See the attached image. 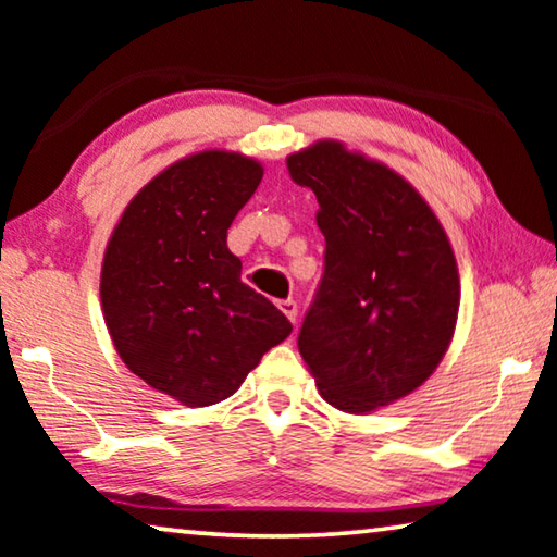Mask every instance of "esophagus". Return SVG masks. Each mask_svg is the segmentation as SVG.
<instances>
[{"label": "esophagus", "instance_id": "obj_1", "mask_svg": "<svg viewBox=\"0 0 557 557\" xmlns=\"http://www.w3.org/2000/svg\"><path fill=\"white\" fill-rule=\"evenodd\" d=\"M280 310L289 318V323H295V320H297V302L295 300H289V297H287V300H282Z\"/></svg>", "mask_w": 557, "mask_h": 557}]
</instances>
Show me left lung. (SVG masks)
Segmentation results:
<instances>
[{"label": "left lung", "mask_w": 557, "mask_h": 557, "mask_svg": "<svg viewBox=\"0 0 557 557\" xmlns=\"http://www.w3.org/2000/svg\"><path fill=\"white\" fill-rule=\"evenodd\" d=\"M320 203L323 277L297 348L320 396L348 413L411 394L446 354L459 310L449 239L409 182L338 140L287 159Z\"/></svg>", "instance_id": "obj_1"}]
</instances>
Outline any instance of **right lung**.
<instances>
[{
	"label": "right lung",
	"instance_id": "obj_1",
	"mask_svg": "<svg viewBox=\"0 0 557 557\" xmlns=\"http://www.w3.org/2000/svg\"><path fill=\"white\" fill-rule=\"evenodd\" d=\"M260 182L247 156L194 153L131 199L108 242L100 302L113 346L138 379L186 406L230 398L293 331L242 282L226 247Z\"/></svg>",
	"mask_w": 557,
	"mask_h": 557
}]
</instances>
